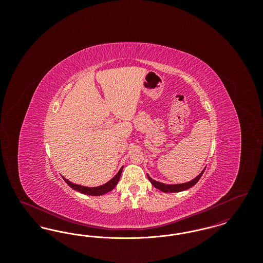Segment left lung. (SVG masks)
<instances>
[{
	"label": "left lung",
	"instance_id": "1",
	"mask_svg": "<svg viewBox=\"0 0 263 263\" xmlns=\"http://www.w3.org/2000/svg\"><path fill=\"white\" fill-rule=\"evenodd\" d=\"M205 168L206 167H204V170L201 172L200 174L197 175L195 178H193L192 180H190L188 182H184V183H177V184H165V183H163V182H160V181H157V180L153 179L149 175H147V176H148L151 183L157 189H160L163 192H180V191L186 190L188 188L192 187L193 185H195L198 182V180L200 179V177L203 175Z\"/></svg>",
	"mask_w": 263,
	"mask_h": 263
}]
</instances>
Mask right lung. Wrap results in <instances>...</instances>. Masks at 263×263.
Returning a JSON list of instances; mask_svg holds the SVG:
<instances>
[{
  "instance_id": "add662e5",
  "label": "right lung",
  "mask_w": 263,
  "mask_h": 263,
  "mask_svg": "<svg viewBox=\"0 0 263 263\" xmlns=\"http://www.w3.org/2000/svg\"><path fill=\"white\" fill-rule=\"evenodd\" d=\"M123 171V166L119 170V172L116 175L113 176L110 180H108L106 183L100 185V186H95V187H88V186H84V185H80V184H76L71 182L70 180H68L67 178H65L62 176L63 179L66 181V183L71 188H73L76 191H79L80 193L86 194V195H91V196H100L103 195L109 191H111L113 188L115 187L120 179V176Z\"/></svg>"
}]
</instances>
